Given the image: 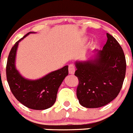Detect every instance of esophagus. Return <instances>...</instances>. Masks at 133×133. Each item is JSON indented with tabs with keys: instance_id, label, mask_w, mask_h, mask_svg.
<instances>
[{
	"instance_id": "obj_1",
	"label": "esophagus",
	"mask_w": 133,
	"mask_h": 133,
	"mask_svg": "<svg viewBox=\"0 0 133 133\" xmlns=\"http://www.w3.org/2000/svg\"><path fill=\"white\" fill-rule=\"evenodd\" d=\"M68 70L69 74H74V72H75V66L73 64H70L68 67Z\"/></svg>"
}]
</instances>
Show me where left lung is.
<instances>
[{"instance_id":"left-lung-1","label":"left lung","mask_w":133,"mask_h":133,"mask_svg":"<svg viewBox=\"0 0 133 133\" xmlns=\"http://www.w3.org/2000/svg\"><path fill=\"white\" fill-rule=\"evenodd\" d=\"M106 35V43L94 60L76 63L77 98L85 108H100L113 101L125 78L127 63L123 50L114 37L108 33Z\"/></svg>"}]
</instances>
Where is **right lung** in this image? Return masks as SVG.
<instances>
[{
	"mask_svg": "<svg viewBox=\"0 0 133 133\" xmlns=\"http://www.w3.org/2000/svg\"><path fill=\"white\" fill-rule=\"evenodd\" d=\"M30 33L15 42L11 48L6 63V80L14 97L23 105L32 110H46L51 108L56 101L59 87L68 75V66L65 65L39 80L23 78L15 69V55L19 42Z\"/></svg>",
	"mask_w": 133,
	"mask_h": 133,
	"instance_id": "add662e5",
	"label": "right lung"
}]
</instances>
